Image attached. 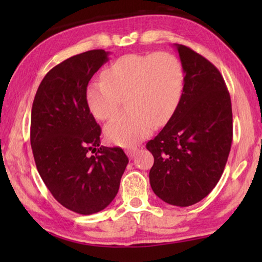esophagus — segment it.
Listing matches in <instances>:
<instances>
[{"label": "esophagus", "mask_w": 262, "mask_h": 262, "mask_svg": "<svg viewBox=\"0 0 262 262\" xmlns=\"http://www.w3.org/2000/svg\"><path fill=\"white\" fill-rule=\"evenodd\" d=\"M136 152H137V149H128L127 151H126V154H127V156L129 157L130 159L132 158H134L135 157V155H136Z\"/></svg>", "instance_id": "1"}]
</instances>
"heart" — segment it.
<instances>
[{
    "instance_id": "1",
    "label": "heart",
    "mask_w": 262,
    "mask_h": 262,
    "mask_svg": "<svg viewBox=\"0 0 262 262\" xmlns=\"http://www.w3.org/2000/svg\"><path fill=\"white\" fill-rule=\"evenodd\" d=\"M185 73L170 53L127 54L104 70L103 79L85 86V103L97 119L107 120L118 112L125 97L127 111L105 127L111 143L133 147L151 133L152 126L168 122L180 104Z\"/></svg>"
}]
</instances>
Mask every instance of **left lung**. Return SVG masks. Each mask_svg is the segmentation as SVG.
Listing matches in <instances>:
<instances>
[{
	"label": "left lung",
	"mask_w": 262,
	"mask_h": 262,
	"mask_svg": "<svg viewBox=\"0 0 262 262\" xmlns=\"http://www.w3.org/2000/svg\"><path fill=\"white\" fill-rule=\"evenodd\" d=\"M174 47L185 73L180 104L147 149L154 193L172 206L201 201L219 183L232 143L231 99L211 62L189 47Z\"/></svg>",
	"instance_id": "8db88e82"
}]
</instances>
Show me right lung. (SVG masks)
I'll use <instances>...</instances> for the list:
<instances>
[{"mask_svg": "<svg viewBox=\"0 0 262 262\" xmlns=\"http://www.w3.org/2000/svg\"><path fill=\"white\" fill-rule=\"evenodd\" d=\"M108 55L104 50L88 51L55 66L39 85L31 112V147L39 174L57 202L81 215L95 214L113 201L128 164L121 148L100 145L101 129L84 97Z\"/></svg>", "mask_w": 262, "mask_h": 262, "instance_id": "right-lung-1", "label": "right lung"}]
</instances>
